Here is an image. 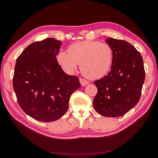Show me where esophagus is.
<instances>
[{
	"label": "esophagus",
	"mask_w": 158,
	"mask_h": 158,
	"mask_svg": "<svg viewBox=\"0 0 158 158\" xmlns=\"http://www.w3.org/2000/svg\"><path fill=\"white\" fill-rule=\"evenodd\" d=\"M79 81H80V83H81V85H83V86H85V85H87L89 83L88 80L85 79L84 78H79Z\"/></svg>",
	"instance_id": "obj_1"
}]
</instances>
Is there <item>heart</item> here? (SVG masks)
Wrapping results in <instances>:
<instances>
[{
	"instance_id": "b5f03b06",
	"label": "heart",
	"mask_w": 158,
	"mask_h": 158,
	"mask_svg": "<svg viewBox=\"0 0 158 158\" xmlns=\"http://www.w3.org/2000/svg\"><path fill=\"white\" fill-rule=\"evenodd\" d=\"M114 58V51L109 44L84 41L74 43L68 52H62L58 56L63 68L73 73L78 64L82 74L88 78L98 79L110 69Z\"/></svg>"
}]
</instances>
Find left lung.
I'll return each instance as SVG.
<instances>
[{
    "instance_id": "obj_1",
    "label": "left lung",
    "mask_w": 158,
    "mask_h": 158,
    "mask_svg": "<svg viewBox=\"0 0 158 158\" xmlns=\"http://www.w3.org/2000/svg\"><path fill=\"white\" fill-rule=\"evenodd\" d=\"M106 42L113 49V63L107 75L94 81L98 93L93 106L104 116L118 117L139 101L145 70L140 53L129 42L111 37Z\"/></svg>"
}]
</instances>
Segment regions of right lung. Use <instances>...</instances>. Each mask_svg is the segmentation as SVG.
<instances>
[{"instance_id":"obj_1","label":"right lung","mask_w":158,"mask_h":158,"mask_svg":"<svg viewBox=\"0 0 158 158\" xmlns=\"http://www.w3.org/2000/svg\"><path fill=\"white\" fill-rule=\"evenodd\" d=\"M61 44L51 37L35 42L15 64L13 88L19 105L37 121L59 119L68 111L71 95L81 86L78 77L65 74L58 63Z\"/></svg>"}]
</instances>
